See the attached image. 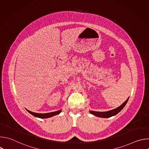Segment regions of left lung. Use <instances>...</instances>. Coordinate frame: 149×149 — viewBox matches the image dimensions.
I'll return each mask as SVG.
<instances>
[{"label": "left lung", "instance_id": "8db88e82", "mask_svg": "<svg viewBox=\"0 0 149 149\" xmlns=\"http://www.w3.org/2000/svg\"><path fill=\"white\" fill-rule=\"evenodd\" d=\"M129 98H128L127 99V100L123 104H121L120 106H119L118 107L109 111H105V112H98V111H90V113H91L92 114L99 117H102V118H108V117H112L113 116L116 115L117 114H118L124 107V106L125 105V104H127V101H128Z\"/></svg>", "mask_w": 149, "mask_h": 149}]
</instances>
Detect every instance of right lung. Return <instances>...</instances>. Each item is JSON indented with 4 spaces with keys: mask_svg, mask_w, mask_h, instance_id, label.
<instances>
[{
    "mask_svg": "<svg viewBox=\"0 0 149 149\" xmlns=\"http://www.w3.org/2000/svg\"><path fill=\"white\" fill-rule=\"evenodd\" d=\"M29 113H31L32 115L34 116L35 117H39L40 118H48V117H51L57 115L58 114H59L61 112V110H58L56 111H54V112H51V113H44V114H40V113H33L32 112L28 110H26Z\"/></svg>",
    "mask_w": 149,
    "mask_h": 149,
    "instance_id": "right-lung-1",
    "label": "right lung"
}]
</instances>
